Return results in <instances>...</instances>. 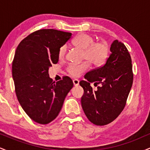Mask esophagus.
<instances>
[{"instance_id": "esophagus-1", "label": "esophagus", "mask_w": 150, "mask_h": 150, "mask_svg": "<svg viewBox=\"0 0 150 150\" xmlns=\"http://www.w3.org/2000/svg\"><path fill=\"white\" fill-rule=\"evenodd\" d=\"M73 85L75 87H76V86H78L79 85V80H77V79H75V80H73Z\"/></svg>"}]
</instances>
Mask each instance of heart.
Listing matches in <instances>:
<instances>
[{
    "instance_id": "b5f03b06",
    "label": "heart",
    "mask_w": 150,
    "mask_h": 150,
    "mask_svg": "<svg viewBox=\"0 0 150 150\" xmlns=\"http://www.w3.org/2000/svg\"><path fill=\"white\" fill-rule=\"evenodd\" d=\"M73 46L82 51V58L87 61L80 64H70L66 70L74 77L80 76L89 68V63L94 67H100L106 63L110 53V44L106 41L95 42L93 36L87 33H81L72 42ZM67 47L62 46L58 50V58L63 59L66 55Z\"/></svg>"
}]
</instances>
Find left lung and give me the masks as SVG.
Masks as SVG:
<instances>
[{"instance_id": "obj_1", "label": "left lung", "mask_w": 150, "mask_h": 150, "mask_svg": "<svg viewBox=\"0 0 150 150\" xmlns=\"http://www.w3.org/2000/svg\"><path fill=\"white\" fill-rule=\"evenodd\" d=\"M111 54L102 66L86 73L80 85L84 89L81 104L89 121L97 125L111 123L124 109L133 81L132 61L126 46L118 40L111 46ZM100 85L94 91L90 85Z\"/></svg>"}]
</instances>
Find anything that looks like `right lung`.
<instances>
[{
    "instance_id": "add662e5",
    "label": "right lung",
    "mask_w": 150,
    "mask_h": 150,
    "mask_svg": "<svg viewBox=\"0 0 150 150\" xmlns=\"http://www.w3.org/2000/svg\"><path fill=\"white\" fill-rule=\"evenodd\" d=\"M71 36L53 29L39 30L22 40L15 51L12 65L15 93L27 116L39 124L58 116L73 87L69 77L55 82L49 76V67L58 62V50Z\"/></svg>"
}]
</instances>
